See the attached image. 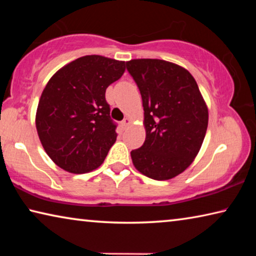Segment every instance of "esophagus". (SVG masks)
Returning <instances> with one entry per match:
<instances>
[{
	"instance_id": "obj_1",
	"label": "esophagus",
	"mask_w": 256,
	"mask_h": 256,
	"mask_svg": "<svg viewBox=\"0 0 256 256\" xmlns=\"http://www.w3.org/2000/svg\"><path fill=\"white\" fill-rule=\"evenodd\" d=\"M130 124H131V120H130L128 118H125L122 120V126H123V128H128Z\"/></svg>"
}]
</instances>
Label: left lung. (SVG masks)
<instances>
[{
    "instance_id": "obj_1",
    "label": "left lung",
    "mask_w": 256,
    "mask_h": 256,
    "mask_svg": "<svg viewBox=\"0 0 256 256\" xmlns=\"http://www.w3.org/2000/svg\"><path fill=\"white\" fill-rule=\"evenodd\" d=\"M144 110L146 141L131 151L133 164L152 180H170L188 168L208 128V108L196 81L184 68L162 60L126 62Z\"/></svg>"
}]
</instances>
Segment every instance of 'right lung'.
Returning <instances> with one entry per match:
<instances>
[{"mask_svg": "<svg viewBox=\"0 0 256 256\" xmlns=\"http://www.w3.org/2000/svg\"><path fill=\"white\" fill-rule=\"evenodd\" d=\"M125 71V62L99 55L82 56L50 78L36 114L38 136L50 158L64 170H96L115 144L106 89Z\"/></svg>", "mask_w": 256, "mask_h": 256, "instance_id": "right-lung-1", "label": "right lung"}]
</instances>
